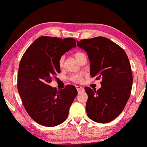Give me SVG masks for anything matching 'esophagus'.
<instances>
[{"instance_id": "34e87169", "label": "esophagus", "mask_w": 147, "mask_h": 147, "mask_svg": "<svg viewBox=\"0 0 147 147\" xmlns=\"http://www.w3.org/2000/svg\"><path fill=\"white\" fill-rule=\"evenodd\" d=\"M76 90H77V91H78V93L81 92H84V89L83 88H82V86H76Z\"/></svg>"}]
</instances>
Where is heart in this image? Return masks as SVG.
I'll list each match as a JSON object with an SVG mask.
<instances>
[{"instance_id": "1", "label": "heart", "mask_w": 147, "mask_h": 147, "mask_svg": "<svg viewBox=\"0 0 147 147\" xmlns=\"http://www.w3.org/2000/svg\"><path fill=\"white\" fill-rule=\"evenodd\" d=\"M74 56L76 59L79 62V61L83 57L85 56V55L84 53L78 51V52H76L74 54ZM64 60H65L64 56L61 57L59 59V66L61 68L63 67V64H64ZM82 77H83V74L79 73V74H73V75H72L71 76V78H70V79L74 82H82Z\"/></svg>"}]
</instances>
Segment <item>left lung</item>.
I'll use <instances>...</instances> for the list:
<instances>
[{"instance_id": "left-lung-1", "label": "left lung", "mask_w": 147, "mask_h": 147, "mask_svg": "<svg viewBox=\"0 0 147 147\" xmlns=\"http://www.w3.org/2000/svg\"><path fill=\"white\" fill-rule=\"evenodd\" d=\"M77 45L87 52L92 77L102 80L98 90L84 88L88 97L87 115L96 122H110L122 112L131 94L133 80L128 57L120 46L104 37L82 39Z\"/></svg>"}]
</instances>
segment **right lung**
Instances as JSON below:
<instances>
[{"label": "right lung", "mask_w": 147, "mask_h": 147, "mask_svg": "<svg viewBox=\"0 0 147 147\" xmlns=\"http://www.w3.org/2000/svg\"><path fill=\"white\" fill-rule=\"evenodd\" d=\"M76 46V40L71 38L39 37L21 59L18 90L28 115L41 125L54 127L62 123L77 95L73 85H67L61 90L49 85L61 73V57Z\"/></svg>", "instance_id": "add662e5"}]
</instances>
